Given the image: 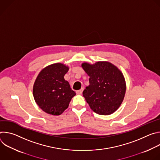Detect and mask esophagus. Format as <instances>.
<instances>
[{
	"label": "esophagus",
	"instance_id": "34e87169",
	"mask_svg": "<svg viewBox=\"0 0 160 160\" xmlns=\"http://www.w3.org/2000/svg\"><path fill=\"white\" fill-rule=\"evenodd\" d=\"M83 88H82L81 89H80V90H78L77 91V94H82V92H83Z\"/></svg>",
	"mask_w": 160,
	"mask_h": 160
}]
</instances>
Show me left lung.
<instances>
[{
  "instance_id": "left-lung-1",
  "label": "left lung",
  "mask_w": 160,
  "mask_h": 160,
  "mask_svg": "<svg viewBox=\"0 0 160 160\" xmlns=\"http://www.w3.org/2000/svg\"><path fill=\"white\" fill-rule=\"evenodd\" d=\"M82 67L89 76V85L83 96L90 109L101 115H109L122 104L125 92L126 82L122 72L108 61L94 64L83 62Z\"/></svg>"
}]
</instances>
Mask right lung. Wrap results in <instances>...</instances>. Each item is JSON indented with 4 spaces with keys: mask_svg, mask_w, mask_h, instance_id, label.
I'll list each match as a JSON object with an SVG mask.
<instances>
[{
    "mask_svg": "<svg viewBox=\"0 0 160 160\" xmlns=\"http://www.w3.org/2000/svg\"><path fill=\"white\" fill-rule=\"evenodd\" d=\"M69 67L54 63L42 69L33 87V95L39 108L49 115L58 116L66 109L76 95L64 77Z\"/></svg>",
    "mask_w": 160,
    "mask_h": 160,
    "instance_id": "obj_1",
    "label": "right lung"
}]
</instances>
